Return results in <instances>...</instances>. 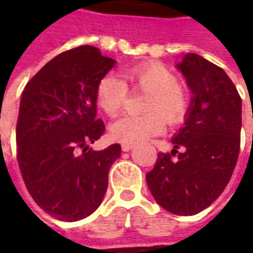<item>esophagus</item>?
I'll return each instance as SVG.
<instances>
[{"mask_svg":"<svg viewBox=\"0 0 253 253\" xmlns=\"http://www.w3.org/2000/svg\"><path fill=\"white\" fill-rule=\"evenodd\" d=\"M133 148V145L132 143H122L121 145V149L124 152H129Z\"/></svg>","mask_w":253,"mask_h":253,"instance_id":"1","label":"esophagus"}]
</instances>
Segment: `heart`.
Here are the masks:
<instances>
[{
  "mask_svg": "<svg viewBox=\"0 0 253 253\" xmlns=\"http://www.w3.org/2000/svg\"><path fill=\"white\" fill-rule=\"evenodd\" d=\"M122 78L108 74L95 90L97 105L108 117H115L128 100V85L132 90L149 92L145 115H128L110 128L112 139L124 143H139L165 131L166 122L179 125L189 114V95L179 85L176 74L156 62L143 63L122 73Z\"/></svg>",
  "mask_w": 253,
  "mask_h": 253,
  "instance_id": "1",
  "label": "heart"
}]
</instances>
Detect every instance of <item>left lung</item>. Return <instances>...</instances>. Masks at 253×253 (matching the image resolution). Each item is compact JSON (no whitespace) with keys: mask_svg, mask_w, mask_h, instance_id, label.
<instances>
[{"mask_svg":"<svg viewBox=\"0 0 253 253\" xmlns=\"http://www.w3.org/2000/svg\"><path fill=\"white\" fill-rule=\"evenodd\" d=\"M177 69L193 92L189 114L171 139L173 151L158 153L146 183L163 209L194 215L218 199L235 169L242 101L227 73L199 54H186Z\"/></svg>","mask_w":253,"mask_h":253,"instance_id":"1","label":"left lung"}]
</instances>
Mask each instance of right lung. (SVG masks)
I'll use <instances>...</instances> for the list:
<instances>
[{"label":"right lung","instance_id":"obj_1","mask_svg":"<svg viewBox=\"0 0 253 253\" xmlns=\"http://www.w3.org/2000/svg\"><path fill=\"white\" fill-rule=\"evenodd\" d=\"M115 60L88 44L56 56L25 85L16 122V159L35 203L60 221H79L101 204L108 171L121 156L114 143L92 151L105 125L95 90Z\"/></svg>","mask_w":253,"mask_h":253}]
</instances>
